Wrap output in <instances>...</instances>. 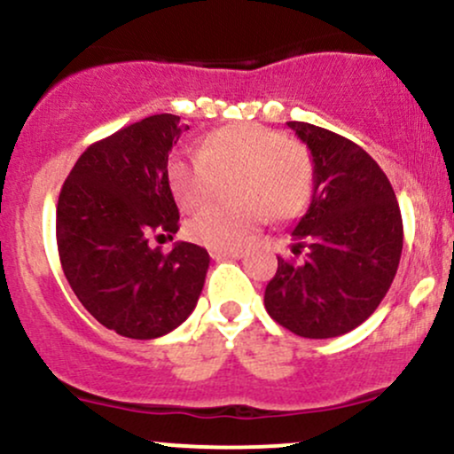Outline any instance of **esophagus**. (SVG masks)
Segmentation results:
<instances>
[{"label":"esophagus","instance_id":"esophagus-1","mask_svg":"<svg viewBox=\"0 0 454 454\" xmlns=\"http://www.w3.org/2000/svg\"><path fill=\"white\" fill-rule=\"evenodd\" d=\"M243 249H239V247H231V249H217V247H213L211 249V256L215 258V260H222V258H243Z\"/></svg>","mask_w":454,"mask_h":454}]
</instances>
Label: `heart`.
<instances>
[{
  "label": "heart",
  "instance_id": "b5f03b06",
  "mask_svg": "<svg viewBox=\"0 0 454 454\" xmlns=\"http://www.w3.org/2000/svg\"><path fill=\"white\" fill-rule=\"evenodd\" d=\"M231 184L237 205H211L187 226L194 241L226 249L243 243L273 220H293L314 196V158L305 143L260 123L220 128L202 138L198 155H176L168 179L176 200L187 211L200 209L215 196L220 181Z\"/></svg>",
  "mask_w": 454,
  "mask_h": 454
}]
</instances>
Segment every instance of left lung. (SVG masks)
<instances>
[{
  "mask_svg": "<svg viewBox=\"0 0 454 454\" xmlns=\"http://www.w3.org/2000/svg\"><path fill=\"white\" fill-rule=\"evenodd\" d=\"M314 158L309 209L293 231L294 256L278 258L264 290L269 316L307 340L363 325L387 296L403 247L397 196L378 161L331 129L288 121Z\"/></svg>",
  "mask_w": 454,
  "mask_h": 454,
  "instance_id": "left-lung-1",
  "label": "left lung"
}]
</instances>
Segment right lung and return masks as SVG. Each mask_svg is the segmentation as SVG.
<instances>
[{
    "instance_id": "add662e5",
    "label": "right lung",
    "mask_w": 454,
    "mask_h": 454,
    "mask_svg": "<svg viewBox=\"0 0 454 454\" xmlns=\"http://www.w3.org/2000/svg\"><path fill=\"white\" fill-rule=\"evenodd\" d=\"M190 129L176 114H151L90 145L57 200V249L67 284L100 325L129 340H155L194 311L209 254L151 237L179 231L168 153Z\"/></svg>"
}]
</instances>
